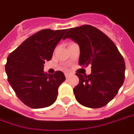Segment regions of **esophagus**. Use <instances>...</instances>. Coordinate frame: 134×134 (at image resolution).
Returning a JSON list of instances; mask_svg holds the SVG:
<instances>
[{
	"mask_svg": "<svg viewBox=\"0 0 134 134\" xmlns=\"http://www.w3.org/2000/svg\"><path fill=\"white\" fill-rule=\"evenodd\" d=\"M64 74H65V77H66V78H68V76H70V74H69V73H65Z\"/></svg>",
	"mask_w": 134,
	"mask_h": 134,
	"instance_id": "esophagus-1",
	"label": "esophagus"
}]
</instances>
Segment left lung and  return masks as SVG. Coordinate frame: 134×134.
<instances>
[{
	"instance_id": "left-lung-1",
	"label": "left lung",
	"mask_w": 134,
	"mask_h": 134,
	"mask_svg": "<svg viewBox=\"0 0 134 134\" xmlns=\"http://www.w3.org/2000/svg\"><path fill=\"white\" fill-rule=\"evenodd\" d=\"M67 38L80 46L79 64L92 68L90 75L76 74L80 79L74 89L76 101L92 108L106 105L124 81L125 63L121 53L105 34L90 25L69 29L64 39Z\"/></svg>"
}]
</instances>
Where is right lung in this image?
<instances>
[{
	"instance_id": "1",
	"label": "right lung",
	"mask_w": 134,
	"mask_h": 134,
	"mask_svg": "<svg viewBox=\"0 0 134 134\" xmlns=\"http://www.w3.org/2000/svg\"><path fill=\"white\" fill-rule=\"evenodd\" d=\"M67 30H41L29 37L7 57L5 70L8 82L26 105L42 108L56 101L65 76L61 71L45 74L44 64L51 59L56 45L64 39Z\"/></svg>"
}]
</instances>
